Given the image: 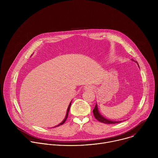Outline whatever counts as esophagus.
I'll use <instances>...</instances> for the list:
<instances>
[{
	"label": "esophagus",
	"mask_w": 158,
	"mask_h": 158,
	"mask_svg": "<svg viewBox=\"0 0 158 158\" xmlns=\"http://www.w3.org/2000/svg\"><path fill=\"white\" fill-rule=\"evenodd\" d=\"M92 89H93L92 87H88V86H87V87H85V90H92Z\"/></svg>",
	"instance_id": "34e87169"
}]
</instances>
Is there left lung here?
Here are the masks:
<instances>
[{
	"label": "left lung",
	"instance_id": "obj_1",
	"mask_svg": "<svg viewBox=\"0 0 158 158\" xmlns=\"http://www.w3.org/2000/svg\"><path fill=\"white\" fill-rule=\"evenodd\" d=\"M93 114H94V116L95 117V118L99 121V122L101 123H105V124H116V123H121V121H110V120H108L106 118H104L103 116H102L100 113L98 111V106H97V104H96V106L93 110Z\"/></svg>",
	"mask_w": 158,
	"mask_h": 158
}]
</instances>
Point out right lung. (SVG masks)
Listing matches in <instances>:
<instances>
[{"label": "right lung", "instance_id": "right-lung-1", "mask_svg": "<svg viewBox=\"0 0 158 158\" xmlns=\"http://www.w3.org/2000/svg\"><path fill=\"white\" fill-rule=\"evenodd\" d=\"M71 102L70 103V104L69 105V107H68V108H67V113H66V116H65V119H64V121L61 123H60L59 125H57L56 126H55V127H58V126H60V125H62V124H63L64 123H65V121H66V119H67V117H68V113H69V109H70V107H71Z\"/></svg>", "mask_w": 158, "mask_h": 158}]
</instances>
